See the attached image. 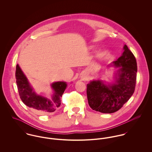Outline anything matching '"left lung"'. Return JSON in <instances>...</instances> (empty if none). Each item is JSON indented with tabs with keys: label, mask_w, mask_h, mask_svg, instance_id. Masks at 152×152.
<instances>
[{
	"label": "left lung",
	"mask_w": 152,
	"mask_h": 152,
	"mask_svg": "<svg viewBox=\"0 0 152 152\" xmlns=\"http://www.w3.org/2000/svg\"><path fill=\"white\" fill-rule=\"evenodd\" d=\"M122 55L112 65L120 67L115 74V82L105 84L101 80L87 84V95L89 107L98 112L112 113L118 111L130 99L136 86L137 63L126 45Z\"/></svg>",
	"instance_id": "1"
}]
</instances>
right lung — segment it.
<instances>
[{
    "label": "right lung",
    "instance_id": "right-lung-1",
    "mask_svg": "<svg viewBox=\"0 0 152 152\" xmlns=\"http://www.w3.org/2000/svg\"><path fill=\"white\" fill-rule=\"evenodd\" d=\"M16 78L19 96L22 102L26 106L40 114L53 112L56 108L60 106V97L62 96L67 86L65 82L58 81L51 84L54 92L52 96V99L50 100L47 98L37 95L33 91L27 78L18 64L16 68Z\"/></svg>",
    "mask_w": 152,
    "mask_h": 152
}]
</instances>
